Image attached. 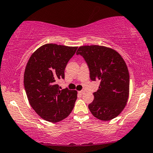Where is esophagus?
<instances>
[{
	"instance_id": "1",
	"label": "esophagus",
	"mask_w": 153,
	"mask_h": 153,
	"mask_svg": "<svg viewBox=\"0 0 153 153\" xmlns=\"http://www.w3.org/2000/svg\"><path fill=\"white\" fill-rule=\"evenodd\" d=\"M85 91H78V94H80V95H82V94H85Z\"/></svg>"
}]
</instances>
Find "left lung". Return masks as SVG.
<instances>
[{"instance_id":"obj_1","label":"left lung","mask_w":153,"mask_h":153,"mask_svg":"<svg viewBox=\"0 0 153 153\" xmlns=\"http://www.w3.org/2000/svg\"><path fill=\"white\" fill-rule=\"evenodd\" d=\"M76 54L85 58L91 80L100 82L94 100L89 105L90 111L104 121L114 119L129 98L130 76L124 59L114 49L98 45L79 47Z\"/></svg>"}]
</instances>
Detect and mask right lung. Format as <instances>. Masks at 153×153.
Segmentation results:
<instances>
[{"mask_svg":"<svg viewBox=\"0 0 153 153\" xmlns=\"http://www.w3.org/2000/svg\"><path fill=\"white\" fill-rule=\"evenodd\" d=\"M77 47L46 44L30 57L24 72V87L30 105L47 121L56 123L68 117L77 92L61 89L56 84L64 78V69Z\"/></svg>","mask_w":153,"mask_h":153,"instance_id":"add662e5","label":"right lung"}]
</instances>
